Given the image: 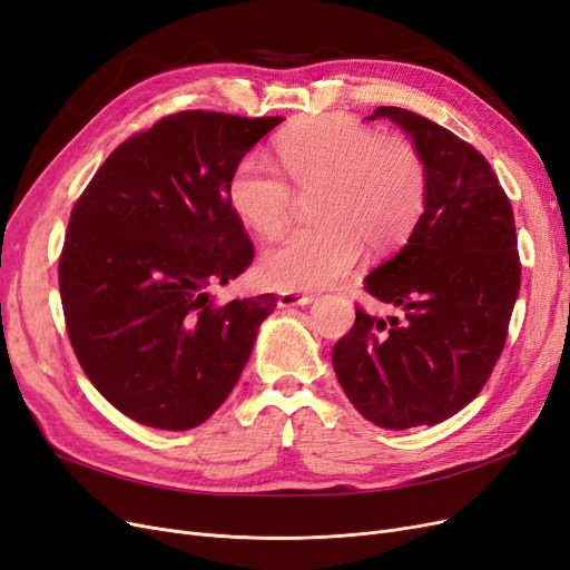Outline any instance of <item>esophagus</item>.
I'll list each match as a JSON object with an SVG mask.
<instances>
[{"instance_id": "34e87169", "label": "esophagus", "mask_w": 570, "mask_h": 570, "mask_svg": "<svg viewBox=\"0 0 570 570\" xmlns=\"http://www.w3.org/2000/svg\"><path fill=\"white\" fill-rule=\"evenodd\" d=\"M309 303H312V296H305V293H293V291L282 293L277 301L279 307H305Z\"/></svg>"}]
</instances>
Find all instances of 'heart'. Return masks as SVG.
<instances>
[{"instance_id": "obj_1", "label": "heart", "mask_w": 570, "mask_h": 570, "mask_svg": "<svg viewBox=\"0 0 570 570\" xmlns=\"http://www.w3.org/2000/svg\"><path fill=\"white\" fill-rule=\"evenodd\" d=\"M293 187L314 195L317 225L296 232L261 258V277L282 291L324 288L354 269L362 248L402 242L425 206V164L411 145L383 140L345 117L309 119L277 140ZM265 155H244L227 178V202L261 237H277L293 214V189Z\"/></svg>"}]
</instances>
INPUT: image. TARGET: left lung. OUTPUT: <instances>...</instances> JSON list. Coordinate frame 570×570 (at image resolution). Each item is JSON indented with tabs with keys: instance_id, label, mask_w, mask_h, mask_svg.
<instances>
[{
	"instance_id": "8db88e82",
	"label": "left lung",
	"mask_w": 570,
	"mask_h": 570,
	"mask_svg": "<svg viewBox=\"0 0 570 570\" xmlns=\"http://www.w3.org/2000/svg\"><path fill=\"white\" fill-rule=\"evenodd\" d=\"M366 119L406 131L428 195L406 244L364 279L402 317L356 309L333 347V371L373 425H436L487 385L508 338L521 284L514 214L487 157L444 126L387 105Z\"/></svg>"
}]
</instances>
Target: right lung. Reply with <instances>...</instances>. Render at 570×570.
<instances>
[{"instance_id": "add662e5", "label": "right lung", "mask_w": 570, "mask_h": 570, "mask_svg": "<svg viewBox=\"0 0 570 570\" xmlns=\"http://www.w3.org/2000/svg\"><path fill=\"white\" fill-rule=\"evenodd\" d=\"M282 121L164 117L124 140L72 208L58 265L70 343L94 387L140 425L183 432L214 415L277 307L272 293L216 307L208 288L253 261L227 178Z\"/></svg>"}]
</instances>
